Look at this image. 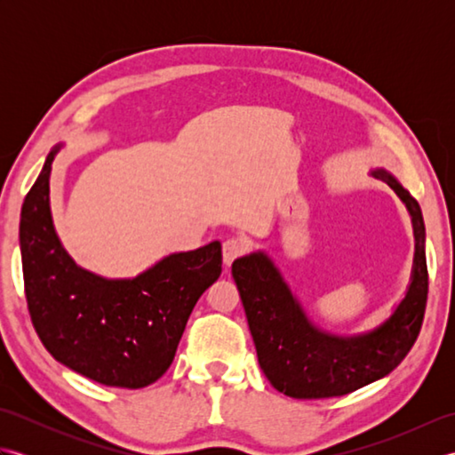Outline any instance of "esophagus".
Wrapping results in <instances>:
<instances>
[{
  "instance_id": "34e87169",
  "label": "esophagus",
  "mask_w": 455,
  "mask_h": 455,
  "mask_svg": "<svg viewBox=\"0 0 455 455\" xmlns=\"http://www.w3.org/2000/svg\"><path fill=\"white\" fill-rule=\"evenodd\" d=\"M244 248L246 244L240 238H227L225 243H222V262L230 266L240 254L244 252Z\"/></svg>"
}]
</instances>
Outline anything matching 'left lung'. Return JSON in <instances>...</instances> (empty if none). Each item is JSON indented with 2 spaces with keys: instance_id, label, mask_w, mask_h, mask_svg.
<instances>
[{
  "instance_id": "obj_1",
  "label": "left lung",
  "mask_w": 455,
  "mask_h": 455,
  "mask_svg": "<svg viewBox=\"0 0 455 455\" xmlns=\"http://www.w3.org/2000/svg\"><path fill=\"white\" fill-rule=\"evenodd\" d=\"M371 176L387 183L407 207L414 233V259L407 293L371 331L334 334L316 326L293 295L279 267L262 250L233 262L258 362L274 387L293 399L342 397L397 367L420 332L428 295L427 230L420 205L383 168Z\"/></svg>"
}]
</instances>
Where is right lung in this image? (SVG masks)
<instances>
[{"label": "right lung", "instance_id": "obj_1", "mask_svg": "<svg viewBox=\"0 0 455 455\" xmlns=\"http://www.w3.org/2000/svg\"><path fill=\"white\" fill-rule=\"evenodd\" d=\"M48 152L19 222L35 331L56 362L109 387L140 389L166 373L197 299L220 275V243L173 252L137 277L109 279L66 252L51 211Z\"/></svg>", "mask_w": 455, "mask_h": 455}]
</instances>
